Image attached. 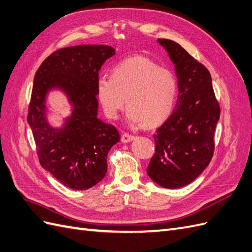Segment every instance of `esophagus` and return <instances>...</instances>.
I'll return each instance as SVG.
<instances>
[{
  "label": "esophagus",
  "mask_w": 252,
  "mask_h": 252,
  "mask_svg": "<svg viewBox=\"0 0 252 252\" xmlns=\"http://www.w3.org/2000/svg\"><path fill=\"white\" fill-rule=\"evenodd\" d=\"M132 140H134V135L132 134H129V133H123V135H122V142L123 143H129L131 142Z\"/></svg>",
  "instance_id": "esophagus-1"
}]
</instances>
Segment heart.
Wrapping results in <instances>:
<instances>
[{"label":"heart","mask_w":252,"mask_h":252,"mask_svg":"<svg viewBox=\"0 0 252 252\" xmlns=\"http://www.w3.org/2000/svg\"><path fill=\"white\" fill-rule=\"evenodd\" d=\"M178 94L172 72L144 57L122 61L112 68L111 77L96 81V94L106 116L116 119L126 104V119L157 126L170 116Z\"/></svg>","instance_id":"heart-1"}]
</instances>
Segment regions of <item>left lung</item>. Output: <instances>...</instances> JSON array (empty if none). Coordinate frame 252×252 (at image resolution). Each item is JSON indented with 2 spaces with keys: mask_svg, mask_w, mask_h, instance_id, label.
Here are the masks:
<instances>
[{
  "mask_svg": "<svg viewBox=\"0 0 252 252\" xmlns=\"http://www.w3.org/2000/svg\"><path fill=\"white\" fill-rule=\"evenodd\" d=\"M158 43L174 65L179 96L171 116L154 135L156 152L147 173L158 185L177 189L193 182L209 165L220 107L207 68L174 41Z\"/></svg>",
  "mask_w": 252,
  "mask_h": 252,
  "instance_id": "left-lung-1",
  "label": "left lung"
}]
</instances>
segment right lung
<instances>
[{
	"instance_id": "add662e5",
	"label": "right lung",
	"mask_w": 252,
	"mask_h": 252,
	"mask_svg": "<svg viewBox=\"0 0 252 252\" xmlns=\"http://www.w3.org/2000/svg\"><path fill=\"white\" fill-rule=\"evenodd\" d=\"M114 55L107 45L62 48L45 60L34 75L27 121L41 166L73 190L89 189L104 179L108 152L120 142L117 128L97 118L98 71ZM55 91L71 105L61 126H52L48 120V97Z\"/></svg>"
}]
</instances>
